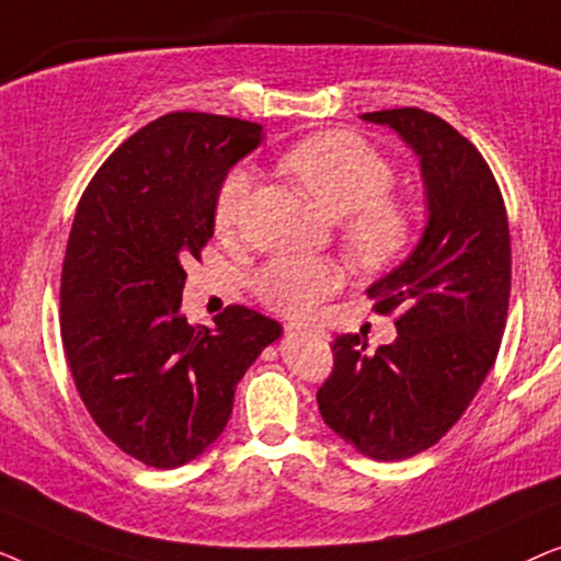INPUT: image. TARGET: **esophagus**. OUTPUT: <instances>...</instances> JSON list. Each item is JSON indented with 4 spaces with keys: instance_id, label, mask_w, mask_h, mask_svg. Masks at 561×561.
Instances as JSON below:
<instances>
[{
    "instance_id": "obj_1",
    "label": "esophagus",
    "mask_w": 561,
    "mask_h": 561,
    "mask_svg": "<svg viewBox=\"0 0 561 561\" xmlns=\"http://www.w3.org/2000/svg\"><path fill=\"white\" fill-rule=\"evenodd\" d=\"M286 332H288V334H294V332H309L311 336H324V329L306 327V324H286Z\"/></svg>"
}]
</instances>
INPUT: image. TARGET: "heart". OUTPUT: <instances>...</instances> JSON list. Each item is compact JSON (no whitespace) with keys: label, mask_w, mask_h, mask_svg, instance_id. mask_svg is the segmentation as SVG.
<instances>
[{"label":"heart","mask_w":561,"mask_h":561,"mask_svg":"<svg viewBox=\"0 0 561 561\" xmlns=\"http://www.w3.org/2000/svg\"><path fill=\"white\" fill-rule=\"evenodd\" d=\"M283 168L301 183L321 211L340 221V240L347 257L365 271H380L409 248L413 217L409 206L388 196L393 168L373 145L352 133H321L298 142L283 156ZM252 175L234 168L221 181L214 225L232 229L242 217ZM340 286V273L319 257H278L260 267L255 290L275 311L301 317Z\"/></svg>","instance_id":"heart-1"}]
</instances>
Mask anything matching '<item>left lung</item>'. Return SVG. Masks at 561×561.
Listing matches in <instances>:
<instances>
[{
	"instance_id": "obj_1",
	"label": "left lung",
	"mask_w": 561,
	"mask_h": 561,
	"mask_svg": "<svg viewBox=\"0 0 561 561\" xmlns=\"http://www.w3.org/2000/svg\"><path fill=\"white\" fill-rule=\"evenodd\" d=\"M419 158L426 227L411 255L367 288L375 311H396L398 336L332 342L319 388L324 424L359 455L393 462L442 439L493 367L508 317L511 234L501 188L478 148L416 106L363 114Z\"/></svg>"
}]
</instances>
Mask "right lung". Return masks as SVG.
<instances>
[{
  "label": "right lung",
  "mask_w": 561,
  "mask_h": 561,
  "mask_svg": "<svg viewBox=\"0 0 561 561\" xmlns=\"http://www.w3.org/2000/svg\"><path fill=\"white\" fill-rule=\"evenodd\" d=\"M260 142L255 122L171 112L106 158L76 209L60 278L68 367L96 426L158 470L219 439L237 382L283 334L248 306L214 327L181 313L183 260L211 240L221 181Z\"/></svg>",
  "instance_id": "add662e5"
}]
</instances>
